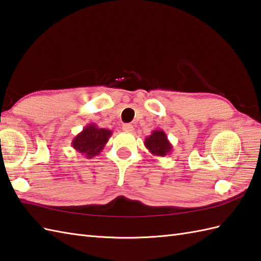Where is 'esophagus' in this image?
I'll return each mask as SVG.
<instances>
[{"mask_svg":"<svg viewBox=\"0 0 261 261\" xmlns=\"http://www.w3.org/2000/svg\"><path fill=\"white\" fill-rule=\"evenodd\" d=\"M122 130L124 132H132L133 131V125L130 124V123H126V124H123L122 126Z\"/></svg>","mask_w":261,"mask_h":261,"instance_id":"obj_1","label":"esophagus"}]
</instances>
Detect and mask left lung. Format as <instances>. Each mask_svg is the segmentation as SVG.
I'll list each match as a JSON object with an SVG mask.
<instances>
[{
	"label": "left lung",
	"mask_w": 261,
	"mask_h": 261,
	"mask_svg": "<svg viewBox=\"0 0 261 261\" xmlns=\"http://www.w3.org/2000/svg\"><path fill=\"white\" fill-rule=\"evenodd\" d=\"M144 145L149 152L155 156H166L172 151V144L168 140L163 130H153L151 132V135L144 139Z\"/></svg>",
	"instance_id": "8db88e82"
}]
</instances>
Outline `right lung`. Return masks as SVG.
Segmentation results:
<instances>
[{
  "instance_id": "add662e5",
  "label": "right lung",
  "mask_w": 261,
  "mask_h": 261,
  "mask_svg": "<svg viewBox=\"0 0 261 261\" xmlns=\"http://www.w3.org/2000/svg\"><path fill=\"white\" fill-rule=\"evenodd\" d=\"M111 136V130L99 128L96 124L90 123L73 138L72 147L79 153L86 155V158H93L100 154Z\"/></svg>"
}]
</instances>
